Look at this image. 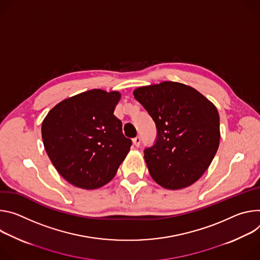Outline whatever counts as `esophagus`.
<instances>
[{
	"label": "esophagus",
	"mask_w": 260,
	"mask_h": 260,
	"mask_svg": "<svg viewBox=\"0 0 260 260\" xmlns=\"http://www.w3.org/2000/svg\"><path fill=\"white\" fill-rule=\"evenodd\" d=\"M140 142H141V138H140L139 136L133 138V145H134L135 147H139V146H140Z\"/></svg>",
	"instance_id": "34e87169"
}]
</instances>
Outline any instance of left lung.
Masks as SVG:
<instances>
[{"label": "left lung", "mask_w": 260, "mask_h": 260, "mask_svg": "<svg viewBox=\"0 0 260 260\" xmlns=\"http://www.w3.org/2000/svg\"><path fill=\"white\" fill-rule=\"evenodd\" d=\"M133 95L156 124L154 145L145 149L151 177L172 190L195 183L219 147L220 120L215 105L191 86L172 81L141 86Z\"/></svg>", "instance_id": "left-lung-1"}]
</instances>
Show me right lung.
Instances as JSON below:
<instances>
[{"mask_svg":"<svg viewBox=\"0 0 260 260\" xmlns=\"http://www.w3.org/2000/svg\"><path fill=\"white\" fill-rule=\"evenodd\" d=\"M119 92L91 90L56 104L42 123L45 151L59 174L82 189H97L113 179L132 140L113 114Z\"/></svg>","mask_w":260,"mask_h":260,"instance_id":"1","label":"right lung"}]
</instances>
